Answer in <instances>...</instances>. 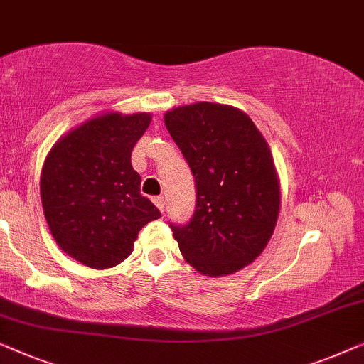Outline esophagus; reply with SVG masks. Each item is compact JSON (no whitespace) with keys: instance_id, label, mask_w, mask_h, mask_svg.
Listing matches in <instances>:
<instances>
[{"instance_id":"obj_1","label":"esophagus","mask_w":364,"mask_h":364,"mask_svg":"<svg viewBox=\"0 0 364 364\" xmlns=\"http://www.w3.org/2000/svg\"><path fill=\"white\" fill-rule=\"evenodd\" d=\"M151 201L155 203V206H156L158 209H160L161 213L165 211V199H163V196H155V198L151 199Z\"/></svg>"}]
</instances>
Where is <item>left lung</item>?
<instances>
[{
  "label": "left lung",
  "instance_id": "left-lung-1",
  "mask_svg": "<svg viewBox=\"0 0 364 364\" xmlns=\"http://www.w3.org/2000/svg\"><path fill=\"white\" fill-rule=\"evenodd\" d=\"M165 125L196 184L191 221L170 224L183 257L209 277L237 272L259 257L279 218L267 141L247 114L211 102L166 112Z\"/></svg>",
  "mask_w": 364,
  "mask_h": 364
}]
</instances>
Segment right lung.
I'll list each match as a JSON object with an SVG mask.
<instances>
[{
  "label": "right lung",
  "instance_id": "right-lung-1",
  "mask_svg": "<svg viewBox=\"0 0 364 364\" xmlns=\"http://www.w3.org/2000/svg\"><path fill=\"white\" fill-rule=\"evenodd\" d=\"M151 115L94 117L59 138L41 173V201L50 234L70 257L109 269L133 250L140 229L161 218L140 194L132 150Z\"/></svg>",
  "mask_w": 364,
  "mask_h": 364
}]
</instances>
